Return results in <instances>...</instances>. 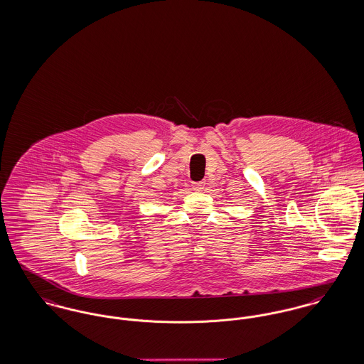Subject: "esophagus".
Instances as JSON below:
<instances>
[{
  "instance_id": "obj_1",
  "label": "esophagus",
  "mask_w": 364,
  "mask_h": 364,
  "mask_svg": "<svg viewBox=\"0 0 364 364\" xmlns=\"http://www.w3.org/2000/svg\"><path fill=\"white\" fill-rule=\"evenodd\" d=\"M204 186H205V182H193V183H191L193 191H203V189H204Z\"/></svg>"
}]
</instances>
